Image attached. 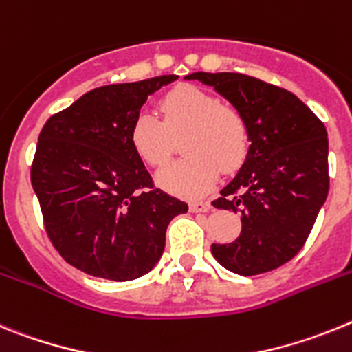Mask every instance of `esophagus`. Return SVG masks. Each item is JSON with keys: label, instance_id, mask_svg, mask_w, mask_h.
<instances>
[{"label": "esophagus", "instance_id": "1", "mask_svg": "<svg viewBox=\"0 0 352 352\" xmlns=\"http://www.w3.org/2000/svg\"><path fill=\"white\" fill-rule=\"evenodd\" d=\"M210 209L209 201H201V200H195L189 204V210L191 212H207Z\"/></svg>", "mask_w": 352, "mask_h": 352}]
</instances>
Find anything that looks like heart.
<instances>
[{
    "label": "heart",
    "mask_w": 352,
    "mask_h": 352,
    "mask_svg": "<svg viewBox=\"0 0 352 352\" xmlns=\"http://www.w3.org/2000/svg\"><path fill=\"white\" fill-rule=\"evenodd\" d=\"M163 120L142 111L131 125L136 154L159 168L172 157L175 138L184 136V159L159 173V184L179 197H201L214 186L219 170L239 168L248 154V122L239 109L193 85H182L159 100Z\"/></svg>",
    "instance_id": "heart-1"
}]
</instances>
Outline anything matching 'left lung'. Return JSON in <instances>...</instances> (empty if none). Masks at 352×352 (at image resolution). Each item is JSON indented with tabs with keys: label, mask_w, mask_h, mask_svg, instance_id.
Listing matches in <instances>:
<instances>
[{
	"label": "left lung",
	"mask_w": 352,
	"mask_h": 352,
	"mask_svg": "<svg viewBox=\"0 0 352 352\" xmlns=\"http://www.w3.org/2000/svg\"><path fill=\"white\" fill-rule=\"evenodd\" d=\"M248 122L250 148L237 175L212 201L241 214L234 243L212 244L214 258L243 276L267 273L303 248L329 189L328 133L294 94L237 72H193Z\"/></svg>",
	"instance_id": "obj_1"
}]
</instances>
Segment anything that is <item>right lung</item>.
Masks as SVG:
<instances>
[{"label": "right lung", "mask_w": 352, "mask_h": 352, "mask_svg": "<svg viewBox=\"0 0 352 352\" xmlns=\"http://www.w3.org/2000/svg\"><path fill=\"white\" fill-rule=\"evenodd\" d=\"M179 76L90 90L45 122L32 186L58 253L113 282L146 274L163 255L166 228L188 204L154 188L131 143L146 97Z\"/></svg>", "instance_id": "1"}]
</instances>
